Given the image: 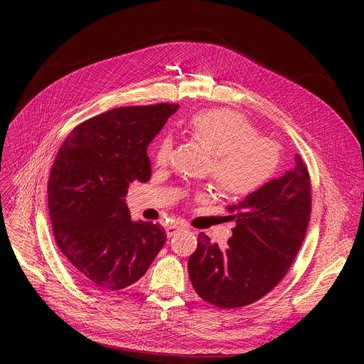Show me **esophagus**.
Returning a JSON list of instances; mask_svg holds the SVG:
<instances>
[{"mask_svg":"<svg viewBox=\"0 0 364 364\" xmlns=\"http://www.w3.org/2000/svg\"><path fill=\"white\" fill-rule=\"evenodd\" d=\"M165 230H166V236H168V237H172L176 233H178V232L181 230V227L177 225V224H169V225L165 228Z\"/></svg>","mask_w":364,"mask_h":364,"instance_id":"34e87169","label":"esophagus"}]
</instances>
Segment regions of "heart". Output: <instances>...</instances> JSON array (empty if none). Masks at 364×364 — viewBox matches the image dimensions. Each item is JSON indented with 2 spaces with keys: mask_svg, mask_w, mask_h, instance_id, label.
I'll use <instances>...</instances> for the list:
<instances>
[{
  "mask_svg": "<svg viewBox=\"0 0 364 364\" xmlns=\"http://www.w3.org/2000/svg\"><path fill=\"white\" fill-rule=\"evenodd\" d=\"M187 129L214 155L213 178L227 195L254 192L270 178L277 166V147L269 140L258 139L254 127L232 110L199 112L188 119ZM171 151L172 139L164 136L156 147V164H168Z\"/></svg>",
  "mask_w": 364,
  "mask_h": 364,
  "instance_id": "1",
  "label": "heart"
}]
</instances>
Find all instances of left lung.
<instances>
[{
	"mask_svg": "<svg viewBox=\"0 0 364 364\" xmlns=\"http://www.w3.org/2000/svg\"><path fill=\"white\" fill-rule=\"evenodd\" d=\"M295 164L228 208L236 221L221 251L205 233L188 258V276L198 295L220 309H237L269 294L288 273L307 233L311 187L307 166Z\"/></svg>",
	"mask_w": 364,
	"mask_h": 364,
	"instance_id": "left-lung-1",
	"label": "left lung"
}]
</instances>
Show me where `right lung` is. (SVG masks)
I'll return each instance as SVG.
<instances>
[{"label": "right lung", "instance_id": "1", "mask_svg": "<svg viewBox=\"0 0 364 364\" xmlns=\"http://www.w3.org/2000/svg\"><path fill=\"white\" fill-rule=\"evenodd\" d=\"M178 105L112 109L72 129L48 181L53 233L72 274L95 291L141 279L166 240L161 224L131 220L132 181L151 176L147 146Z\"/></svg>", "mask_w": 364, "mask_h": 364}]
</instances>
